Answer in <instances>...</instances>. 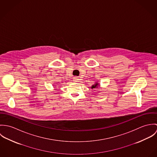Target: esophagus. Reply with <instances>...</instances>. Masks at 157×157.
Returning <instances> with one entry per match:
<instances>
[{"label": "esophagus", "mask_w": 157, "mask_h": 157, "mask_svg": "<svg viewBox=\"0 0 157 157\" xmlns=\"http://www.w3.org/2000/svg\"><path fill=\"white\" fill-rule=\"evenodd\" d=\"M78 80H79V79H78V77H74V82H78Z\"/></svg>", "instance_id": "esophagus-1"}]
</instances>
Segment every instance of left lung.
Listing matches in <instances>:
<instances>
[{
    "mask_svg": "<svg viewBox=\"0 0 157 157\" xmlns=\"http://www.w3.org/2000/svg\"><path fill=\"white\" fill-rule=\"evenodd\" d=\"M98 85H98V83H95V85H94L92 86L91 88H92V89H97V88H98Z\"/></svg>",
    "mask_w": 157,
    "mask_h": 157,
    "instance_id": "1",
    "label": "left lung"
}]
</instances>
